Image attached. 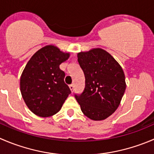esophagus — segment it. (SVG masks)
<instances>
[{
	"label": "esophagus",
	"instance_id": "obj_1",
	"mask_svg": "<svg viewBox=\"0 0 154 154\" xmlns=\"http://www.w3.org/2000/svg\"><path fill=\"white\" fill-rule=\"evenodd\" d=\"M69 88H70V89H71V92H74V84H71V85H70Z\"/></svg>",
	"mask_w": 154,
	"mask_h": 154
}]
</instances>
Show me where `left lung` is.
Wrapping results in <instances>:
<instances>
[{
    "label": "left lung",
    "mask_w": 154,
    "mask_h": 154,
    "mask_svg": "<svg viewBox=\"0 0 154 154\" xmlns=\"http://www.w3.org/2000/svg\"><path fill=\"white\" fill-rule=\"evenodd\" d=\"M85 76V88L75 98L85 116L105 120L119 107L126 90L125 74L114 58L101 48L77 53Z\"/></svg>",
    "instance_id": "1"
}]
</instances>
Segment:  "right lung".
Masks as SVG:
<instances>
[{
  "label": "right lung",
  "instance_id": "1",
  "mask_svg": "<svg viewBox=\"0 0 154 154\" xmlns=\"http://www.w3.org/2000/svg\"><path fill=\"white\" fill-rule=\"evenodd\" d=\"M69 57V53L47 45L36 52L25 65L20 78V91L26 105L37 116L56 114L71 92L64 81L65 72L59 68Z\"/></svg>",
  "mask_w": 154,
  "mask_h": 154
}]
</instances>
